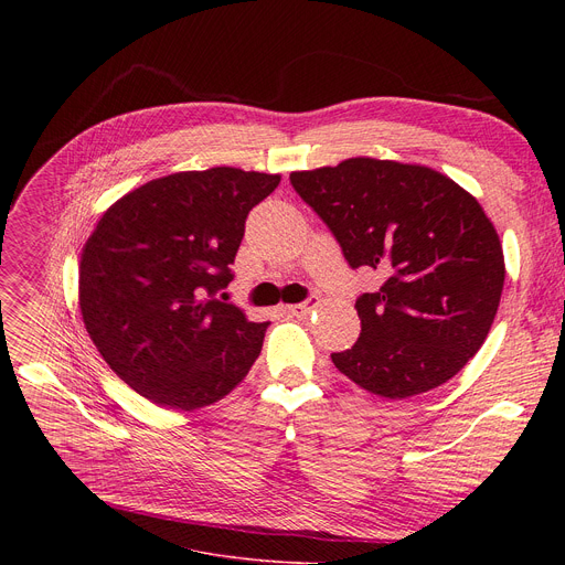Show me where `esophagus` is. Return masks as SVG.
<instances>
[{"label": "esophagus", "mask_w": 565, "mask_h": 565, "mask_svg": "<svg viewBox=\"0 0 565 565\" xmlns=\"http://www.w3.org/2000/svg\"><path fill=\"white\" fill-rule=\"evenodd\" d=\"M316 307H318V300H316V298H309L307 302H300V305H290V307H286V311H288L290 316L305 318V316H309V313H311Z\"/></svg>", "instance_id": "34e87169"}]
</instances>
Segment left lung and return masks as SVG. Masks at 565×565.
Wrapping results in <instances>:
<instances>
[{"label": "left lung", "instance_id": "1", "mask_svg": "<svg viewBox=\"0 0 565 565\" xmlns=\"http://www.w3.org/2000/svg\"><path fill=\"white\" fill-rule=\"evenodd\" d=\"M290 183L350 267L384 275L354 305L362 334L332 354L334 366L392 401L451 380L483 345L507 277L481 203L430 167L375 158L292 171Z\"/></svg>", "mask_w": 565, "mask_h": 565}]
</instances>
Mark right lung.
Segmentation results:
<instances>
[{
  "label": "right lung",
  "mask_w": 565,
  "mask_h": 565,
  "mask_svg": "<svg viewBox=\"0 0 565 565\" xmlns=\"http://www.w3.org/2000/svg\"><path fill=\"white\" fill-rule=\"evenodd\" d=\"M279 173L178 171L111 203L82 249L79 309L107 366L151 403L192 412L245 380L270 322L217 290L252 207Z\"/></svg>",
  "instance_id": "right-lung-1"
}]
</instances>
